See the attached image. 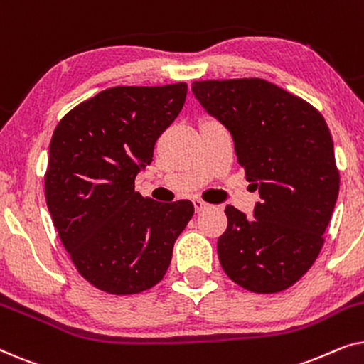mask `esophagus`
I'll use <instances>...</instances> for the list:
<instances>
[{
    "instance_id": "obj_1",
    "label": "esophagus",
    "mask_w": 364,
    "mask_h": 364,
    "mask_svg": "<svg viewBox=\"0 0 364 364\" xmlns=\"http://www.w3.org/2000/svg\"><path fill=\"white\" fill-rule=\"evenodd\" d=\"M193 207H196V212H203V210H207V208H210V205H208L207 202L200 200V198L193 200Z\"/></svg>"
}]
</instances>
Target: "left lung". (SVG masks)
<instances>
[{"mask_svg": "<svg viewBox=\"0 0 364 364\" xmlns=\"http://www.w3.org/2000/svg\"><path fill=\"white\" fill-rule=\"evenodd\" d=\"M192 92L232 134L260 193L252 217L225 208L217 242L223 272L253 293L287 290L320 255L340 192L330 129L311 104L265 79L196 81Z\"/></svg>", "mask_w": 364, "mask_h": 364, "instance_id": "8db88e82", "label": "left lung"}]
</instances>
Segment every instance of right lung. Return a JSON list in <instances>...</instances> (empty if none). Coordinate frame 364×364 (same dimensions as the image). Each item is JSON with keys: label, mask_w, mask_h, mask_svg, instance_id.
I'll use <instances>...</instances> for the list:
<instances>
[{"label": "right lung", "mask_w": 364, "mask_h": 364, "mask_svg": "<svg viewBox=\"0 0 364 364\" xmlns=\"http://www.w3.org/2000/svg\"><path fill=\"white\" fill-rule=\"evenodd\" d=\"M186 96V82L111 87L54 129L44 177L48 208L77 272L99 290L134 295L157 285L193 215L191 200L164 203L134 191Z\"/></svg>", "instance_id": "add662e5"}]
</instances>
